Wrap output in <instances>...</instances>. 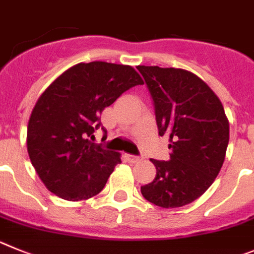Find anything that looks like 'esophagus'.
<instances>
[{
  "label": "esophagus",
  "mask_w": 254,
  "mask_h": 254,
  "mask_svg": "<svg viewBox=\"0 0 254 254\" xmlns=\"http://www.w3.org/2000/svg\"><path fill=\"white\" fill-rule=\"evenodd\" d=\"M125 158H127L130 163H135V162L139 161V157H136V155H132V154H125Z\"/></svg>",
  "instance_id": "obj_1"
}]
</instances>
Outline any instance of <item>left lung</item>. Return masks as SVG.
I'll return each instance as SVG.
<instances>
[{
    "mask_svg": "<svg viewBox=\"0 0 254 254\" xmlns=\"http://www.w3.org/2000/svg\"><path fill=\"white\" fill-rule=\"evenodd\" d=\"M154 105L159 135L170 138V161L150 159L157 175L140 187L157 206L181 207L211 186L225 159L229 122L218 96L180 68L138 65Z\"/></svg>",
    "mask_w": 254,
    "mask_h": 254,
    "instance_id": "obj_1",
    "label": "left lung"
}]
</instances>
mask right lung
I'll use <instances>...</instances> for the list:
<instances>
[{"label":"right lung","instance_id":"1","mask_svg":"<svg viewBox=\"0 0 254 254\" xmlns=\"http://www.w3.org/2000/svg\"><path fill=\"white\" fill-rule=\"evenodd\" d=\"M143 84L130 65L78 63L36 101L27 125V153L50 192L68 201L101 192L120 154L93 143L100 115L129 88Z\"/></svg>","mask_w":254,"mask_h":254}]
</instances>
